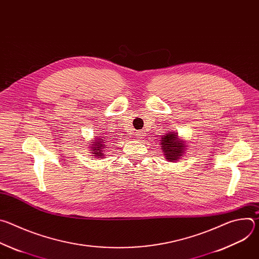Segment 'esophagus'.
I'll return each mask as SVG.
<instances>
[{
  "mask_svg": "<svg viewBox=\"0 0 259 259\" xmlns=\"http://www.w3.org/2000/svg\"><path fill=\"white\" fill-rule=\"evenodd\" d=\"M136 137L138 138V139H143L144 137H145V132L144 131H138L137 133H136Z\"/></svg>",
  "mask_w": 259,
  "mask_h": 259,
  "instance_id": "esophagus-1",
  "label": "esophagus"
}]
</instances>
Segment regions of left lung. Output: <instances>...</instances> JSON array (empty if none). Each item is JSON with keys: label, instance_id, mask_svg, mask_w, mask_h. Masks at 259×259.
<instances>
[{"label": "left lung", "instance_id": "8db88e82", "mask_svg": "<svg viewBox=\"0 0 259 259\" xmlns=\"http://www.w3.org/2000/svg\"><path fill=\"white\" fill-rule=\"evenodd\" d=\"M161 147L163 152L166 155V159L169 161H177L181 155L183 154L184 150V145L183 142L179 141L177 139V135L173 133H167L165 136L162 137V142H161Z\"/></svg>", "mask_w": 259, "mask_h": 259}]
</instances>
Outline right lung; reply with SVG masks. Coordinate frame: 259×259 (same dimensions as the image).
<instances>
[{"label":"right lung","instance_id":"obj_1","mask_svg":"<svg viewBox=\"0 0 259 259\" xmlns=\"http://www.w3.org/2000/svg\"><path fill=\"white\" fill-rule=\"evenodd\" d=\"M95 143L91 146V149H93V151H94V155L93 156H95V157H103V155H102V149H103V146H104V143H105V140H103V137H101V138H96V140H93Z\"/></svg>","mask_w":259,"mask_h":259}]
</instances>
